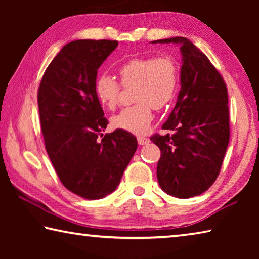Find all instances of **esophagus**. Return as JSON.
I'll return each mask as SVG.
<instances>
[{"label": "esophagus", "mask_w": 259, "mask_h": 259, "mask_svg": "<svg viewBox=\"0 0 259 259\" xmlns=\"http://www.w3.org/2000/svg\"><path fill=\"white\" fill-rule=\"evenodd\" d=\"M137 142H138L139 145H145V144L150 143V139L146 138V137H138Z\"/></svg>", "instance_id": "1"}]
</instances>
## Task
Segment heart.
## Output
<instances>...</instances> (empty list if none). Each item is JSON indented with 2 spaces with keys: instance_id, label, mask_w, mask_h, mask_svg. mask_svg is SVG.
I'll list each match as a JSON object with an SVG mask.
<instances>
[{
  "instance_id": "b5f03b06",
  "label": "heart",
  "mask_w": 259,
  "mask_h": 259,
  "mask_svg": "<svg viewBox=\"0 0 259 259\" xmlns=\"http://www.w3.org/2000/svg\"><path fill=\"white\" fill-rule=\"evenodd\" d=\"M120 83L133 87L134 105L114 115L111 123L114 129L135 135H143L150 128L153 119L152 107L164 108L177 94L179 73L174 59L169 57L134 58L117 68ZM120 84L107 74L95 81V95L104 108L113 109L119 100Z\"/></svg>"
}]
</instances>
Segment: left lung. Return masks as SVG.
<instances>
[{
    "label": "left lung",
    "instance_id": "obj_1",
    "mask_svg": "<svg viewBox=\"0 0 259 259\" xmlns=\"http://www.w3.org/2000/svg\"><path fill=\"white\" fill-rule=\"evenodd\" d=\"M181 45V90L162 129L153 135L160 148L157 181L162 190L179 199L202 194L221 171L230 140L229 95L224 78L202 51L186 37L152 43Z\"/></svg>",
    "mask_w": 259,
    "mask_h": 259
}]
</instances>
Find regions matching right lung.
<instances>
[{
    "label": "right lung",
    "mask_w": 259,
    "mask_h": 259,
    "mask_svg": "<svg viewBox=\"0 0 259 259\" xmlns=\"http://www.w3.org/2000/svg\"><path fill=\"white\" fill-rule=\"evenodd\" d=\"M117 41L77 40L63 47L47 67L37 91L45 145L63 185L81 198L115 191L137 150V139L108 121L95 95L97 71ZM102 140L99 139V136Z\"/></svg>",
    "instance_id": "obj_1"
}]
</instances>
